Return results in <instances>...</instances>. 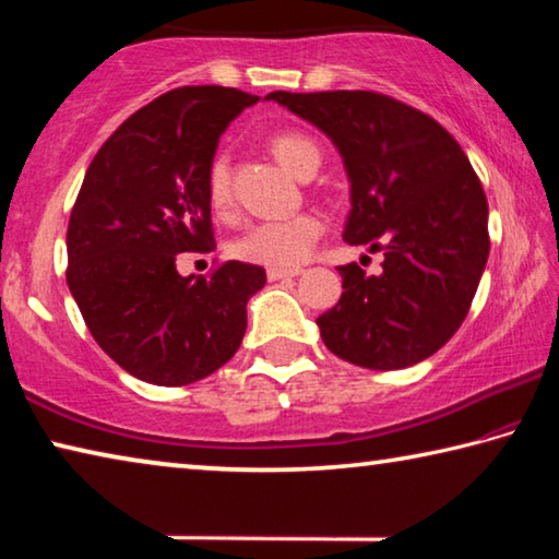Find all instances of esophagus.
Masks as SVG:
<instances>
[{
    "label": "esophagus",
    "instance_id": "obj_1",
    "mask_svg": "<svg viewBox=\"0 0 559 559\" xmlns=\"http://www.w3.org/2000/svg\"><path fill=\"white\" fill-rule=\"evenodd\" d=\"M300 269H269V281H281V278H296L300 276Z\"/></svg>",
    "mask_w": 559,
    "mask_h": 559
}]
</instances>
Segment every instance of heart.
Returning <instances> with one entry per match:
<instances>
[{"label": "heart", "instance_id": "1", "mask_svg": "<svg viewBox=\"0 0 559 559\" xmlns=\"http://www.w3.org/2000/svg\"><path fill=\"white\" fill-rule=\"evenodd\" d=\"M271 153L298 179L316 175L320 167V147L298 130H283L271 138ZM206 197L214 212L231 206V177L224 157H216L206 173ZM325 231V224L313 212H300L278 219L251 224L234 241V253L241 261L271 269H296L313 253V246Z\"/></svg>", "mask_w": 559, "mask_h": 559}]
</instances>
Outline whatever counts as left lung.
<instances>
[{
	"label": "left lung",
	"mask_w": 559,
	"mask_h": 559,
	"mask_svg": "<svg viewBox=\"0 0 559 559\" xmlns=\"http://www.w3.org/2000/svg\"><path fill=\"white\" fill-rule=\"evenodd\" d=\"M313 122L343 155V239L382 251V273L340 266L343 296L318 318L340 359L402 370L431 357L468 316L484 276L488 202L466 153L427 112L372 91L266 96Z\"/></svg>",
	"instance_id": "obj_1"
}]
</instances>
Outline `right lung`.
Listing matches in <instances>:
<instances>
[{"instance_id": "obj_1", "label": "right lung", "mask_w": 559, "mask_h": 559, "mask_svg": "<svg viewBox=\"0 0 559 559\" xmlns=\"http://www.w3.org/2000/svg\"><path fill=\"white\" fill-rule=\"evenodd\" d=\"M259 96L224 86L167 91L122 122L93 157L66 249L71 296L103 353L138 380L182 386L229 362L246 302L266 271L226 261L179 276L177 253L212 251L206 173L229 122Z\"/></svg>"}]
</instances>
